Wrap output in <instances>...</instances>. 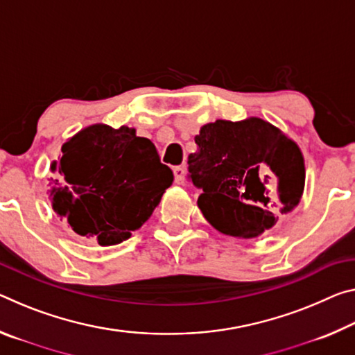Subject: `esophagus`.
Returning <instances> with one entry per match:
<instances>
[{"mask_svg": "<svg viewBox=\"0 0 355 355\" xmlns=\"http://www.w3.org/2000/svg\"><path fill=\"white\" fill-rule=\"evenodd\" d=\"M173 175H175V183L182 184L184 182V167L182 166L173 167Z\"/></svg>", "mask_w": 355, "mask_h": 355, "instance_id": "obj_1", "label": "esophagus"}]
</instances>
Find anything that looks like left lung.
<instances>
[{"mask_svg":"<svg viewBox=\"0 0 355 355\" xmlns=\"http://www.w3.org/2000/svg\"><path fill=\"white\" fill-rule=\"evenodd\" d=\"M188 178L213 227L232 237H257L302 198L305 166L297 145L261 120H216L196 136Z\"/></svg>","mask_w":355,"mask_h":355,"instance_id":"obj_1","label":"left lung"}]
</instances>
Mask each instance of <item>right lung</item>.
I'll return each instance as SVG.
<instances>
[{
    "instance_id": "add662e5",
    "label": "right lung",
    "mask_w": 355,
    "mask_h": 355,
    "mask_svg": "<svg viewBox=\"0 0 355 355\" xmlns=\"http://www.w3.org/2000/svg\"><path fill=\"white\" fill-rule=\"evenodd\" d=\"M53 210L76 234L101 246L131 237L173 182L153 142L134 129L93 125L61 147Z\"/></svg>"
}]
</instances>
